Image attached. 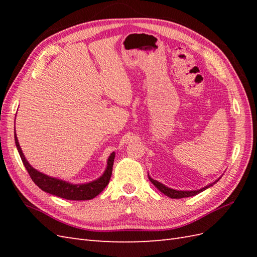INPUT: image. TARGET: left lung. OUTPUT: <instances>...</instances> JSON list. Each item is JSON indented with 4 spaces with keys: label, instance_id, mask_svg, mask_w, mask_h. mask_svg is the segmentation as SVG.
Here are the masks:
<instances>
[{
    "label": "left lung",
    "instance_id": "obj_1",
    "mask_svg": "<svg viewBox=\"0 0 257 257\" xmlns=\"http://www.w3.org/2000/svg\"><path fill=\"white\" fill-rule=\"evenodd\" d=\"M149 180L151 181V183L154 184L155 187L160 191V192H162L163 194H166L167 196H169V198H171V199H182V198H189V196L196 195V194H199L200 192H202V191H204V190H206L207 188L212 187L213 184L219 181V179H217L216 181H214L213 183L207 184L206 187L202 188V189H200V190H194V191H179V190H174V189H171V188H168V187H166L165 184L158 182L157 180L151 179L150 177H149Z\"/></svg>",
    "mask_w": 257,
    "mask_h": 257
}]
</instances>
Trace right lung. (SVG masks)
<instances>
[{"label":"right lung","mask_w":257,"mask_h":257,"mask_svg":"<svg viewBox=\"0 0 257 257\" xmlns=\"http://www.w3.org/2000/svg\"><path fill=\"white\" fill-rule=\"evenodd\" d=\"M14 139L21 159L23 161V165L25 166L27 172H29L31 179L33 180V182H34L41 190L45 191L47 193H51L53 195H56L59 196V198L66 200H91L99 194L109 183V180H110L112 173L114 152H112V154L109 156L107 161V168L100 178H98L97 180H94V181L88 183L73 184L66 181H63L61 179L46 176V174L37 171L36 169L33 168L29 163V161L25 159V157L20 147L18 137H16V134L14 135Z\"/></svg>","instance_id":"1"}]
</instances>
